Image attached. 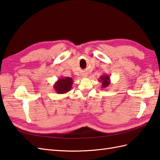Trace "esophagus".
I'll use <instances>...</instances> for the list:
<instances>
[{
	"instance_id": "esophagus-1",
	"label": "esophagus",
	"mask_w": 160,
	"mask_h": 160,
	"mask_svg": "<svg viewBox=\"0 0 160 160\" xmlns=\"http://www.w3.org/2000/svg\"><path fill=\"white\" fill-rule=\"evenodd\" d=\"M85 77H86V76H85Z\"/></svg>"
}]
</instances>
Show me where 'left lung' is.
Returning <instances> with one entry per match:
<instances>
[{
	"label": "left lung",
	"instance_id": "1",
	"mask_svg": "<svg viewBox=\"0 0 160 160\" xmlns=\"http://www.w3.org/2000/svg\"><path fill=\"white\" fill-rule=\"evenodd\" d=\"M98 81L102 83V88H107L111 83L110 77L109 75L104 74L103 75H102L99 78Z\"/></svg>",
	"mask_w": 160,
	"mask_h": 160
}]
</instances>
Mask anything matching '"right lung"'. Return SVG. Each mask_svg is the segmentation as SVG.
Returning a JSON list of instances; mask_svg holds the SVG:
<instances>
[{
	"mask_svg": "<svg viewBox=\"0 0 160 160\" xmlns=\"http://www.w3.org/2000/svg\"><path fill=\"white\" fill-rule=\"evenodd\" d=\"M73 83L72 79L71 77H61L54 83L53 88L57 93L62 94L68 92L72 88Z\"/></svg>",
	"mask_w": 160,
	"mask_h": 160,
	"instance_id": "obj_1",
	"label": "right lung"
}]
</instances>
